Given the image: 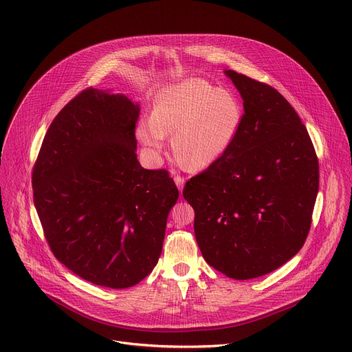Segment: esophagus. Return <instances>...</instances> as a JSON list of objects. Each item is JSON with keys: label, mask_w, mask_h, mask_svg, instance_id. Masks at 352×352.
<instances>
[{"label": "esophagus", "mask_w": 352, "mask_h": 352, "mask_svg": "<svg viewBox=\"0 0 352 352\" xmlns=\"http://www.w3.org/2000/svg\"><path fill=\"white\" fill-rule=\"evenodd\" d=\"M174 181H175V184H177L178 190H179V191H182V188H184V184H186V179H184V177H181V175H175V177H174Z\"/></svg>", "instance_id": "34e87169"}]
</instances>
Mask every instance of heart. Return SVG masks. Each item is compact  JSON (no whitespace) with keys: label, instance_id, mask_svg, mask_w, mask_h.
Returning a JSON list of instances; mask_svg holds the SVG:
<instances>
[{"label":"heart","instance_id":"1","mask_svg":"<svg viewBox=\"0 0 352 352\" xmlns=\"http://www.w3.org/2000/svg\"><path fill=\"white\" fill-rule=\"evenodd\" d=\"M241 105L227 91L202 80H188L162 91L151 118L138 122L137 137L154 157H160L165 137L173 135V150L195 168L223 155L241 125Z\"/></svg>","mask_w":352,"mask_h":352}]
</instances>
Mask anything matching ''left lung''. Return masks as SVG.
Listing matches in <instances>:
<instances>
[{
    "label": "left lung",
    "instance_id": "obj_1",
    "mask_svg": "<svg viewBox=\"0 0 352 352\" xmlns=\"http://www.w3.org/2000/svg\"><path fill=\"white\" fill-rule=\"evenodd\" d=\"M244 100L227 151L187 181L204 260L234 280L284 265L308 236L320 186L318 158L301 118L278 91L227 69Z\"/></svg>",
    "mask_w": 352,
    "mask_h": 352
}]
</instances>
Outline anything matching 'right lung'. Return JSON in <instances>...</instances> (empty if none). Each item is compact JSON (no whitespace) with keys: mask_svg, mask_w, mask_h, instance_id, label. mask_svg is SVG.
<instances>
[{"mask_svg":"<svg viewBox=\"0 0 352 352\" xmlns=\"http://www.w3.org/2000/svg\"><path fill=\"white\" fill-rule=\"evenodd\" d=\"M138 104L85 88L51 122L32 168L34 206L57 260L108 288L142 281L158 263L178 188L137 160Z\"/></svg>","mask_w":352,"mask_h":352,"instance_id":"1","label":"right lung"}]
</instances>
